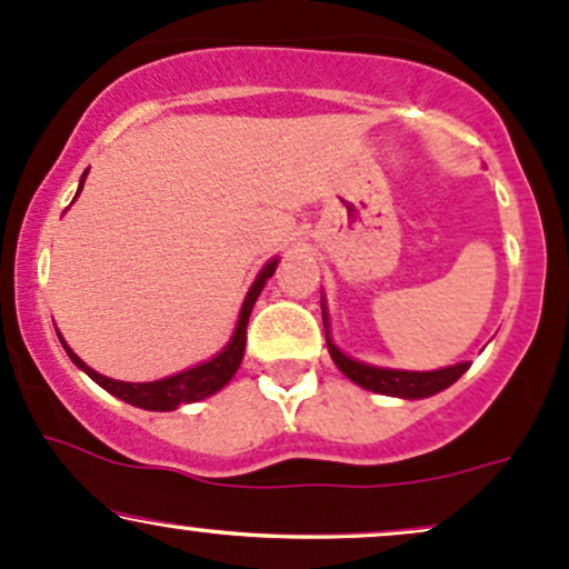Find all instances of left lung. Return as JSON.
<instances>
[{"label":"left lung","instance_id":"8db88e82","mask_svg":"<svg viewBox=\"0 0 569 569\" xmlns=\"http://www.w3.org/2000/svg\"><path fill=\"white\" fill-rule=\"evenodd\" d=\"M321 310H323L326 345H329L331 361L337 363V369L342 371L348 380L371 390V393L396 396V398H428V396L441 393V390H447L449 385H455L462 375H466L468 367H471L468 361H462V363H455V367H443L436 371H403V369H388V367H371V363L356 361V358L345 356L329 335V307H326V299H321Z\"/></svg>","mask_w":569,"mask_h":569}]
</instances>
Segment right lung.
<instances>
[{
  "mask_svg": "<svg viewBox=\"0 0 569 569\" xmlns=\"http://www.w3.org/2000/svg\"><path fill=\"white\" fill-rule=\"evenodd\" d=\"M84 176H88V171L82 173L80 189H77V194L82 192ZM77 194H74V198H77ZM278 262H280L278 257L270 259V262H267L262 270H259L257 280H253L251 289H248V293H246L243 307H240V316H238V323H234V331H232L230 342H227L224 348H221L213 358H208V361H202V363H198V367H192V369L179 371V375L162 377V380H154V382H122V380H112V377H103V375H98L96 369H90L88 363H84L82 358L69 348L67 339H63L61 335H58V339H61L63 350L69 352L71 361L77 363V369H82L84 375H88L96 385H101V388L107 390V393L117 396V398H120V401L130 403V407L149 409V411H173V409H179L181 403L202 401V398L219 393V390L224 388V385L234 377V371H238L240 361H243L248 316H251L253 305H257V299H259V293H262L264 283L272 278V272H276Z\"/></svg>",
  "mask_w": 569,
  "mask_h": 569,
  "instance_id": "add662e5",
  "label": "right lung"
}]
</instances>
